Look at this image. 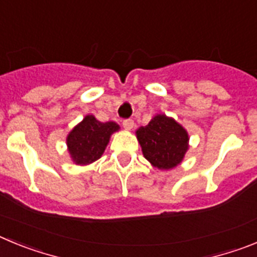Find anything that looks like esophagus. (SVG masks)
Returning a JSON list of instances; mask_svg holds the SVG:
<instances>
[{
  "label": "esophagus",
  "mask_w": 257,
  "mask_h": 257,
  "mask_svg": "<svg viewBox=\"0 0 257 257\" xmlns=\"http://www.w3.org/2000/svg\"><path fill=\"white\" fill-rule=\"evenodd\" d=\"M123 127L126 128V130H133V127H134L133 119H131V118H128V119H123Z\"/></svg>",
  "instance_id": "34e87169"
}]
</instances>
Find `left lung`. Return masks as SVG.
<instances>
[{"label":"left lung","mask_w":257,"mask_h":257,"mask_svg":"<svg viewBox=\"0 0 257 257\" xmlns=\"http://www.w3.org/2000/svg\"><path fill=\"white\" fill-rule=\"evenodd\" d=\"M136 136L145 158L161 170L174 169L188 151L187 131L165 114L156 115L147 126L140 127Z\"/></svg>","instance_id":"1"}]
</instances>
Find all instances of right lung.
<instances>
[{"label":"right lung","mask_w":257,"mask_h":257,"mask_svg":"<svg viewBox=\"0 0 257 257\" xmlns=\"http://www.w3.org/2000/svg\"><path fill=\"white\" fill-rule=\"evenodd\" d=\"M119 128L114 122H100L94 115H86L67 138L69 153L77 165L95 162L105 151L109 138Z\"/></svg>","instance_id":"right-lung-1"}]
</instances>
